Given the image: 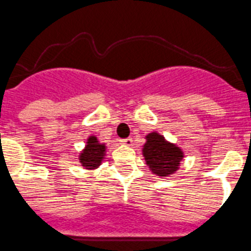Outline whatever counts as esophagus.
<instances>
[{
	"label": "esophagus",
	"mask_w": 251,
	"mask_h": 251,
	"mask_svg": "<svg viewBox=\"0 0 251 251\" xmlns=\"http://www.w3.org/2000/svg\"><path fill=\"white\" fill-rule=\"evenodd\" d=\"M121 144L127 145V147H130L133 144V139L132 138H126V139H121Z\"/></svg>",
	"instance_id": "1"
}]
</instances>
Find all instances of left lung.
I'll list each match as a JSON object with an SVG mask.
<instances>
[{
    "label": "left lung",
    "mask_w": 251,
    "mask_h": 251,
    "mask_svg": "<svg viewBox=\"0 0 251 251\" xmlns=\"http://www.w3.org/2000/svg\"><path fill=\"white\" fill-rule=\"evenodd\" d=\"M145 139L147 143L143 145L142 151L151 173L160 177L175 174L183 159L182 150L156 132L149 133Z\"/></svg>",
    "instance_id": "1"
}]
</instances>
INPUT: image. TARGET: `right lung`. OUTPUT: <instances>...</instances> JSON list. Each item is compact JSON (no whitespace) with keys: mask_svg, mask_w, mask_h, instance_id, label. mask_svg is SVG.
<instances>
[{"mask_svg":"<svg viewBox=\"0 0 251 251\" xmlns=\"http://www.w3.org/2000/svg\"><path fill=\"white\" fill-rule=\"evenodd\" d=\"M106 155V144H101L95 135H90L86 142L85 149L80 152V164L87 170H94L101 165Z\"/></svg>","mask_w":251,"mask_h":251,"instance_id":"obj_1","label":"right lung"}]
</instances>
